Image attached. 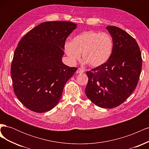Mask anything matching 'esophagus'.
Wrapping results in <instances>:
<instances>
[{
	"label": "esophagus",
	"mask_w": 149,
	"mask_h": 149,
	"mask_svg": "<svg viewBox=\"0 0 149 149\" xmlns=\"http://www.w3.org/2000/svg\"><path fill=\"white\" fill-rule=\"evenodd\" d=\"M84 70H83L81 68H78L77 70V71H76V73H78V74H79V73H84Z\"/></svg>",
	"instance_id": "1"
}]
</instances>
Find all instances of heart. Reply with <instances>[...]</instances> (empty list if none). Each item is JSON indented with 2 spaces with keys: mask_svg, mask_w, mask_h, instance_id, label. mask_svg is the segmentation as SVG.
<instances>
[{
  "mask_svg": "<svg viewBox=\"0 0 149 149\" xmlns=\"http://www.w3.org/2000/svg\"><path fill=\"white\" fill-rule=\"evenodd\" d=\"M113 47V40L109 34L90 30L75 36L72 42H66L64 49L71 63L75 64L82 53L84 63L96 67L109 59Z\"/></svg>",
  "mask_w": 149,
  "mask_h": 149,
  "instance_id": "heart-1",
  "label": "heart"
}]
</instances>
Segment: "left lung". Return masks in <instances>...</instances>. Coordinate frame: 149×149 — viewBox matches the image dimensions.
<instances>
[{"mask_svg":"<svg viewBox=\"0 0 149 149\" xmlns=\"http://www.w3.org/2000/svg\"><path fill=\"white\" fill-rule=\"evenodd\" d=\"M106 29L113 40V51L104 64L86 72L88 82L85 93L94 104L111 109L123 103L134 91L142 60L132 37L117 26H108Z\"/></svg>","mask_w":149,"mask_h":149,"instance_id":"left-lung-1","label":"left lung"}]
</instances>
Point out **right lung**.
Wrapping results in <instances>:
<instances>
[{"label":"right lung","instance_id":"add662e5","mask_svg":"<svg viewBox=\"0 0 149 149\" xmlns=\"http://www.w3.org/2000/svg\"><path fill=\"white\" fill-rule=\"evenodd\" d=\"M76 25L70 22H45L18 44L11 65L13 88L29 109L42 113L60 100L65 84L77 70L62 62L65 41Z\"/></svg>","mask_w":149,"mask_h":149}]
</instances>
